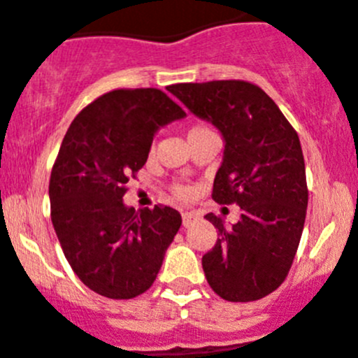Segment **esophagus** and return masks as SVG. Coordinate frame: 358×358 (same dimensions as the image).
<instances>
[{
	"label": "esophagus",
	"instance_id": "1",
	"mask_svg": "<svg viewBox=\"0 0 358 358\" xmlns=\"http://www.w3.org/2000/svg\"><path fill=\"white\" fill-rule=\"evenodd\" d=\"M192 220H196V213H192V211H183L182 213V222L183 225H190L192 224Z\"/></svg>",
	"mask_w": 358,
	"mask_h": 358
}]
</instances>
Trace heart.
Listing matches in <instances>:
<instances>
[{"instance_id":"1","label":"heart","mask_w":358,"mask_h":358,"mask_svg":"<svg viewBox=\"0 0 358 358\" xmlns=\"http://www.w3.org/2000/svg\"><path fill=\"white\" fill-rule=\"evenodd\" d=\"M208 131H211V129L208 126H204V124H196V126H192L189 129V140L190 138L197 136V134L208 133ZM173 194H175L176 197H180V199H189L190 194H192V190H190V187H187V185H175L173 187Z\"/></svg>"}]
</instances>
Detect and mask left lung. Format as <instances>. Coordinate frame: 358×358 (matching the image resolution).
<instances>
[{"instance_id": "obj_1", "label": "left lung", "mask_w": 358, "mask_h": 358, "mask_svg": "<svg viewBox=\"0 0 358 358\" xmlns=\"http://www.w3.org/2000/svg\"><path fill=\"white\" fill-rule=\"evenodd\" d=\"M168 91L222 133L224 161L211 197L241 210L232 227L206 215L218 238L203 255L204 276L225 301L262 299L285 282L303 234L308 185L299 136L252 82L175 83Z\"/></svg>"}]
</instances>
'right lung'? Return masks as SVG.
I'll return each instance as SVG.
<instances>
[{
	"label": "right lung",
	"instance_id": "add662e5",
	"mask_svg": "<svg viewBox=\"0 0 358 358\" xmlns=\"http://www.w3.org/2000/svg\"><path fill=\"white\" fill-rule=\"evenodd\" d=\"M182 117L159 89H115L87 105L62 140L48 183L52 224L71 269L99 296L133 299L150 289L182 225L169 206L122 203L155 131Z\"/></svg>",
	"mask_w": 358,
	"mask_h": 358
}]
</instances>
